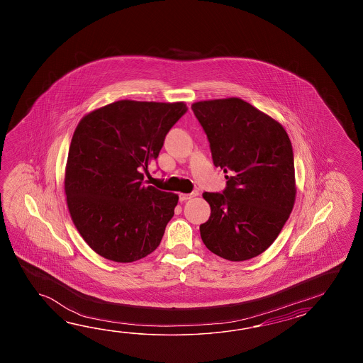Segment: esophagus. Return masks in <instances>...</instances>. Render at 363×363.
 Returning a JSON list of instances; mask_svg holds the SVG:
<instances>
[{
	"mask_svg": "<svg viewBox=\"0 0 363 363\" xmlns=\"http://www.w3.org/2000/svg\"><path fill=\"white\" fill-rule=\"evenodd\" d=\"M196 196H199L197 191H196V192L188 193V194H186V193H180V194H179V200L183 202V201L191 200V199L196 197Z\"/></svg>",
	"mask_w": 363,
	"mask_h": 363,
	"instance_id": "1",
	"label": "esophagus"
}]
</instances>
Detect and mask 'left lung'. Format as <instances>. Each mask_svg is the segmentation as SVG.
Here are the masks:
<instances>
[{
	"label": "left lung",
	"instance_id": "left-lung-1",
	"mask_svg": "<svg viewBox=\"0 0 363 363\" xmlns=\"http://www.w3.org/2000/svg\"><path fill=\"white\" fill-rule=\"evenodd\" d=\"M193 113L208 136L223 193L205 192L211 214L200 225L210 252L240 262L278 238L296 201L294 150L284 127L238 97L199 101Z\"/></svg>",
	"mask_w": 363,
	"mask_h": 363
}]
</instances>
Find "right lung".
I'll return each instance as SVG.
<instances>
[{
    "instance_id": "obj_1",
    "label": "right lung",
    "mask_w": 363,
    "mask_h": 363,
    "mask_svg": "<svg viewBox=\"0 0 363 363\" xmlns=\"http://www.w3.org/2000/svg\"><path fill=\"white\" fill-rule=\"evenodd\" d=\"M184 102L121 100L82 118L69 144V216L97 255L128 263L155 252L179 196L143 183Z\"/></svg>"
}]
</instances>
